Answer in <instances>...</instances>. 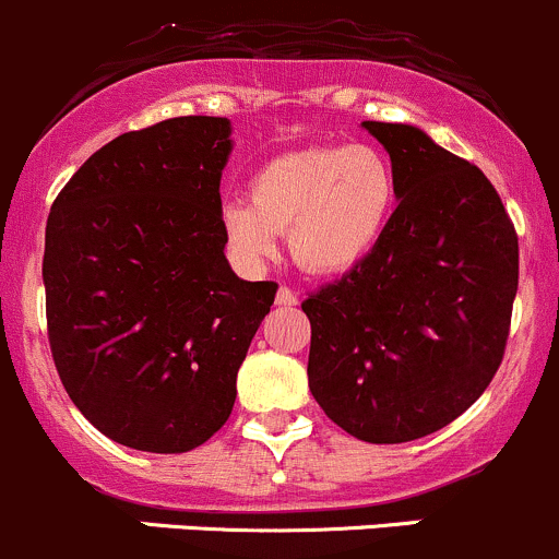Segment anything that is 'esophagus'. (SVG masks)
Segmentation results:
<instances>
[{
  "label": "esophagus",
  "instance_id": "esophagus-1",
  "mask_svg": "<svg viewBox=\"0 0 559 559\" xmlns=\"http://www.w3.org/2000/svg\"><path fill=\"white\" fill-rule=\"evenodd\" d=\"M277 304H280V307H296V304H298V296H296V293L290 290V287L282 285L280 290H277Z\"/></svg>",
  "mask_w": 559,
  "mask_h": 559
}]
</instances>
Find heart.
<instances>
[{
  "instance_id": "obj_1",
  "label": "heart",
  "mask_w": 559,
  "mask_h": 559,
  "mask_svg": "<svg viewBox=\"0 0 559 559\" xmlns=\"http://www.w3.org/2000/svg\"><path fill=\"white\" fill-rule=\"evenodd\" d=\"M399 177L371 145L304 147L269 160L250 186V201L223 206L228 250L261 266L287 231L293 261L312 274H342L377 247L393 217Z\"/></svg>"
}]
</instances>
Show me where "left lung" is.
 Returning <instances> with one entry per match:
<instances>
[{"label": "left lung", "instance_id": "1", "mask_svg": "<svg viewBox=\"0 0 559 559\" xmlns=\"http://www.w3.org/2000/svg\"><path fill=\"white\" fill-rule=\"evenodd\" d=\"M390 153L399 206L371 252L309 293V390L342 430L404 444L492 382L520 285V241L479 166L404 123L364 120Z\"/></svg>", "mask_w": 559, "mask_h": 559}]
</instances>
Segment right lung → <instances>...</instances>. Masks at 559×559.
I'll use <instances>...</instances> for the list:
<instances>
[{"label": "right lung", "instance_id": "add662e5", "mask_svg": "<svg viewBox=\"0 0 559 559\" xmlns=\"http://www.w3.org/2000/svg\"><path fill=\"white\" fill-rule=\"evenodd\" d=\"M231 123L169 118L115 136L56 195L45 318L72 404L142 452L195 450L226 425L237 371L277 282H245L223 247Z\"/></svg>", "mask_w": 559, "mask_h": 559}]
</instances>
